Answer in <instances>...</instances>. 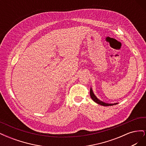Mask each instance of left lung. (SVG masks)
<instances>
[{
	"label": "left lung",
	"mask_w": 146,
	"mask_h": 146,
	"mask_svg": "<svg viewBox=\"0 0 146 146\" xmlns=\"http://www.w3.org/2000/svg\"><path fill=\"white\" fill-rule=\"evenodd\" d=\"M90 96H91V99L93 100L95 102H96L97 104H98L99 105H103V106H111V105L117 104V103H116V104H107V103L104 102H102V101H100V100H99L98 98H96V96L93 93V92H92V90L91 89H91H90Z\"/></svg>",
	"instance_id": "8db88e82"
}]
</instances>
